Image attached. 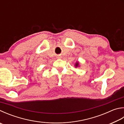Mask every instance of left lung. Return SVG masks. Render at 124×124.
Segmentation results:
<instances>
[{
	"instance_id": "8db88e82",
	"label": "left lung",
	"mask_w": 124,
	"mask_h": 124,
	"mask_svg": "<svg viewBox=\"0 0 124 124\" xmlns=\"http://www.w3.org/2000/svg\"><path fill=\"white\" fill-rule=\"evenodd\" d=\"M78 63L77 62V63H76V64H75V66H76V67H78Z\"/></svg>"
}]
</instances>
